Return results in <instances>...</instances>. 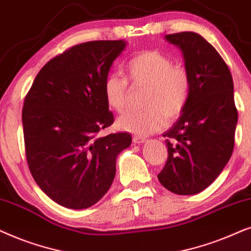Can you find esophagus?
I'll list each match as a JSON object with an SVG mask.
<instances>
[{"mask_svg":"<svg viewBox=\"0 0 251 251\" xmlns=\"http://www.w3.org/2000/svg\"><path fill=\"white\" fill-rule=\"evenodd\" d=\"M133 142L136 143V145H141V143L146 142V139L142 138V136H134L133 138Z\"/></svg>","mask_w":251,"mask_h":251,"instance_id":"obj_1","label":"esophagus"}]
</instances>
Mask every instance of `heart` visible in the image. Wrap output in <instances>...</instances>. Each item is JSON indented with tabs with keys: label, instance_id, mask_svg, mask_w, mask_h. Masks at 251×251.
<instances>
[{
	"label": "heart",
	"instance_id": "obj_1",
	"mask_svg": "<svg viewBox=\"0 0 251 251\" xmlns=\"http://www.w3.org/2000/svg\"><path fill=\"white\" fill-rule=\"evenodd\" d=\"M133 85L145 86L141 111H128L117 120L120 131L149 135L164 126L165 117L172 120L185 109L190 93L188 72L173 65L169 56L148 50L133 56L124 68ZM103 95L112 111L122 112L127 104V82L116 75H110L103 82Z\"/></svg>",
	"mask_w": 251,
	"mask_h": 251
}]
</instances>
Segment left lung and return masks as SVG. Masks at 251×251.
<instances>
[{"instance_id": "obj_1", "label": "left lung", "mask_w": 251, "mask_h": 251, "mask_svg": "<svg viewBox=\"0 0 251 251\" xmlns=\"http://www.w3.org/2000/svg\"><path fill=\"white\" fill-rule=\"evenodd\" d=\"M181 50L190 79L185 109L166 138L168 160L158 175L166 189L194 195L215 181L234 148L238 110L228 66L218 51L198 33L165 35Z\"/></svg>"}]
</instances>
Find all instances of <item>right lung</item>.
Here are the masks:
<instances>
[{"label": "right lung", "instance_id": "obj_1", "mask_svg": "<svg viewBox=\"0 0 251 251\" xmlns=\"http://www.w3.org/2000/svg\"><path fill=\"white\" fill-rule=\"evenodd\" d=\"M127 42L72 47L40 70L23 108L25 151L33 178L53 202L69 209L98 203L115 179L117 157L129 133L99 136L113 123L103 82Z\"/></svg>", "mask_w": 251, "mask_h": 251}]
</instances>
